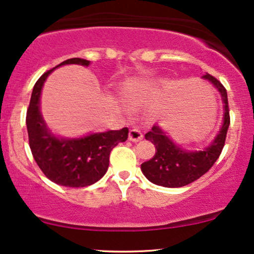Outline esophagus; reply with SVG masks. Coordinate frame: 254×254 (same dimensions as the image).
Segmentation results:
<instances>
[{"instance_id":"esophagus-1","label":"esophagus","mask_w":254,"mask_h":254,"mask_svg":"<svg viewBox=\"0 0 254 254\" xmlns=\"http://www.w3.org/2000/svg\"><path fill=\"white\" fill-rule=\"evenodd\" d=\"M129 139L131 140V142H134V143L139 142V140L143 139V134L138 129H132V130H130V132H129Z\"/></svg>"}]
</instances>
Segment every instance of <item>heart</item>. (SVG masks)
Wrapping results in <instances>:
<instances>
[{"label":"heart","mask_w":254,"mask_h":254,"mask_svg":"<svg viewBox=\"0 0 254 254\" xmlns=\"http://www.w3.org/2000/svg\"><path fill=\"white\" fill-rule=\"evenodd\" d=\"M127 98L129 99V101H134V99H136L133 95H127Z\"/></svg>","instance_id":"b5f03b06"}]
</instances>
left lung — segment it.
I'll return each instance as SVG.
<instances>
[{
    "label": "left lung",
    "mask_w": 254,
    "mask_h": 254,
    "mask_svg": "<svg viewBox=\"0 0 254 254\" xmlns=\"http://www.w3.org/2000/svg\"><path fill=\"white\" fill-rule=\"evenodd\" d=\"M203 78L212 83L223 99L224 117L219 132L205 149L190 151L182 149L166 136L158 125H153L145 134V139L153 143L156 153L150 160L140 165L144 176L153 184L164 188H182L200 178L219 158L230 125L227 92L224 85L210 73L204 75Z\"/></svg>",
    "instance_id": "1"
}]
</instances>
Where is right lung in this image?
Masks as SVG:
<instances>
[{"instance_id": "add662e5", "label": "right lung", "mask_w": 254, "mask_h": 254, "mask_svg": "<svg viewBox=\"0 0 254 254\" xmlns=\"http://www.w3.org/2000/svg\"><path fill=\"white\" fill-rule=\"evenodd\" d=\"M65 64L88 66L90 61L69 59L44 72L35 83L25 123L31 153L46 177L66 188H84L105 175L111 150L127 139L129 129L109 130L79 138H61L51 132L40 111L41 92L47 77Z\"/></svg>"}]
</instances>
